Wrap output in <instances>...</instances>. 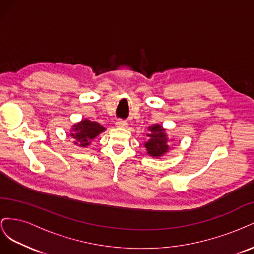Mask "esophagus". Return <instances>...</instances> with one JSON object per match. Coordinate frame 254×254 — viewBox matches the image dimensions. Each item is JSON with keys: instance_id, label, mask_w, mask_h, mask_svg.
I'll return each mask as SVG.
<instances>
[{"instance_id": "1", "label": "esophagus", "mask_w": 254, "mask_h": 254, "mask_svg": "<svg viewBox=\"0 0 254 254\" xmlns=\"http://www.w3.org/2000/svg\"><path fill=\"white\" fill-rule=\"evenodd\" d=\"M115 125L119 128H126L128 126V123L126 121H123V120H118L115 122Z\"/></svg>"}]
</instances>
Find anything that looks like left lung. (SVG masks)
Here are the masks:
<instances>
[{
	"mask_svg": "<svg viewBox=\"0 0 254 254\" xmlns=\"http://www.w3.org/2000/svg\"><path fill=\"white\" fill-rule=\"evenodd\" d=\"M148 141L144 144L148 155L153 158L162 157L170 149L165 129L159 124H155L148 127Z\"/></svg>",
	"mask_w": 254,
	"mask_h": 254,
	"instance_id": "1",
	"label": "left lung"
}]
</instances>
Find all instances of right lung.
I'll list each match as a JSON object with an SVG mask.
<instances>
[{
    "label": "right lung",
    "instance_id": "1",
    "mask_svg": "<svg viewBox=\"0 0 254 254\" xmlns=\"http://www.w3.org/2000/svg\"><path fill=\"white\" fill-rule=\"evenodd\" d=\"M105 130L106 129L101 124H98L97 122H92L86 119L73 126L71 135L75 140L74 144L80 146V147H87L92 140H94L97 135L104 132Z\"/></svg>",
    "mask_w": 254,
    "mask_h": 254
}]
</instances>
